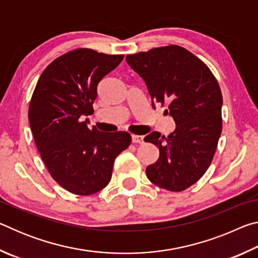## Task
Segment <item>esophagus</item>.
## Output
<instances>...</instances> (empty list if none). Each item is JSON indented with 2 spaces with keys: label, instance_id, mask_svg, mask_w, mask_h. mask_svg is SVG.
Here are the masks:
<instances>
[{
  "label": "esophagus",
  "instance_id": "obj_1",
  "mask_svg": "<svg viewBox=\"0 0 258 258\" xmlns=\"http://www.w3.org/2000/svg\"><path fill=\"white\" fill-rule=\"evenodd\" d=\"M132 142L133 143H143V137L142 135H132Z\"/></svg>",
  "mask_w": 258,
  "mask_h": 258
}]
</instances>
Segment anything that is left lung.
Here are the masks:
<instances>
[{"label": "left lung", "instance_id": "1", "mask_svg": "<svg viewBox=\"0 0 258 258\" xmlns=\"http://www.w3.org/2000/svg\"><path fill=\"white\" fill-rule=\"evenodd\" d=\"M126 61L145 81L152 107L167 103L165 115L176 125L167 138L158 132L145 138L159 148L147 177L166 190H185L207 171L222 133L223 98L216 78L202 60L177 45L130 54Z\"/></svg>", "mask_w": 258, "mask_h": 258}]
</instances>
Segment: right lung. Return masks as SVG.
<instances>
[{
    "label": "right lung",
    "mask_w": 258,
    "mask_h": 258,
    "mask_svg": "<svg viewBox=\"0 0 258 258\" xmlns=\"http://www.w3.org/2000/svg\"><path fill=\"white\" fill-rule=\"evenodd\" d=\"M78 49L56 58L45 68L30 100L28 119L47 171L63 189L89 196L110 182L116 157L131 143L127 132L89 128L98 84L123 61Z\"/></svg>",
    "instance_id": "1"
}]
</instances>
